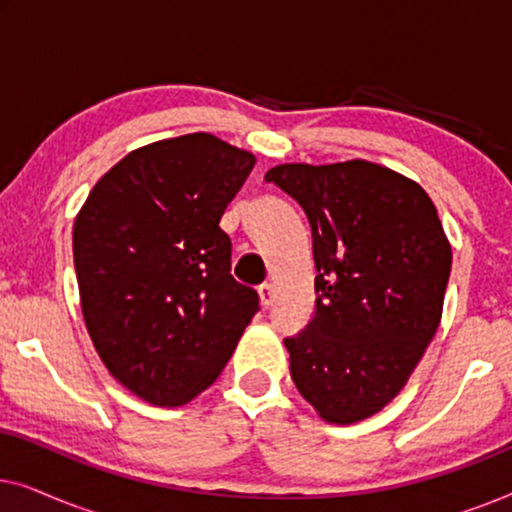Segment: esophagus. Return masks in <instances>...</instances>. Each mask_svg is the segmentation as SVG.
<instances>
[{
	"instance_id": "esophagus-1",
	"label": "esophagus",
	"mask_w": 512,
	"mask_h": 512,
	"mask_svg": "<svg viewBox=\"0 0 512 512\" xmlns=\"http://www.w3.org/2000/svg\"><path fill=\"white\" fill-rule=\"evenodd\" d=\"M258 298H261L263 307H270L272 300H275V286H272L270 282L258 286Z\"/></svg>"
}]
</instances>
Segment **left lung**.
I'll list each match as a JSON object with an SVG mask.
<instances>
[{"instance_id":"1","label":"left lung","mask_w":512,"mask_h":512,"mask_svg":"<svg viewBox=\"0 0 512 512\" xmlns=\"http://www.w3.org/2000/svg\"><path fill=\"white\" fill-rule=\"evenodd\" d=\"M265 179L312 226L317 314L286 338L300 396L328 424H356L401 394L443 317L452 247L417 181L370 160L284 163Z\"/></svg>"}]
</instances>
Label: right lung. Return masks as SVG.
Wrapping results in <instances>:
<instances>
[{"instance_id": "obj_1", "label": "right lung", "mask_w": 512, "mask_h": 512, "mask_svg": "<svg viewBox=\"0 0 512 512\" xmlns=\"http://www.w3.org/2000/svg\"><path fill=\"white\" fill-rule=\"evenodd\" d=\"M256 156L209 132L139 146L102 174L74 219L81 312L125 389L179 408L212 387L258 293L230 275L228 202Z\"/></svg>"}]
</instances>
